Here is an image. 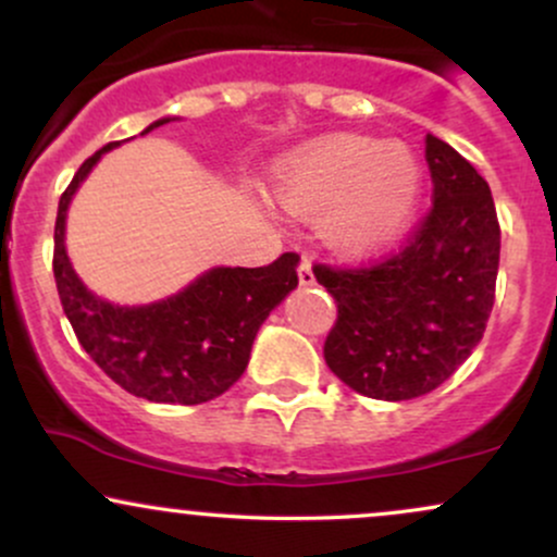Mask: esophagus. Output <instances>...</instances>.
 Masks as SVG:
<instances>
[{"label":"esophagus","mask_w":557,"mask_h":557,"mask_svg":"<svg viewBox=\"0 0 557 557\" xmlns=\"http://www.w3.org/2000/svg\"><path fill=\"white\" fill-rule=\"evenodd\" d=\"M298 283L304 287H311L317 285V277H314V270H311V261L306 257H300V267H298Z\"/></svg>","instance_id":"obj_1"}]
</instances>
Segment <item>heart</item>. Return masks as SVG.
I'll return each mask as SVG.
<instances>
[{"label": "heart", "instance_id": "b5f03b06", "mask_svg": "<svg viewBox=\"0 0 557 557\" xmlns=\"http://www.w3.org/2000/svg\"><path fill=\"white\" fill-rule=\"evenodd\" d=\"M272 185L290 212L322 214L319 227L337 251L369 257L413 225L424 170L403 140L337 133L287 157Z\"/></svg>", "mask_w": 557, "mask_h": 557}]
</instances>
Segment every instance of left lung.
<instances>
[{
  "label": "left lung",
  "mask_w": 557,
  "mask_h": 557,
  "mask_svg": "<svg viewBox=\"0 0 557 557\" xmlns=\"http://www.w3.org/2000/svg\"><path fill=\"white\" fill-rule=\"evenodd\" d=\"M434 207L403 251L363 270L314 267L337 304L324 361L376 400L432 393L469 359L495 304L500 225L490 185L426 133Z\"/></svg>",
  "instance_id": "left-lung-1"
}]
</instances>
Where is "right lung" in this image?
Here are the masks:
<instances>
[{
  "instance_id": "obj_1",
  "label": "right lung",
  "mask_w": 557,
  "mask_h": 557,
  "mask_svg": "<svg viewBox=\"0 0 557 557\" xmlns=\"http://www.w3.org/2000/svg\"><path fill=\"white\" fill-rule=\"evenodd\" d=\"M177 117H159L140 136ZM107 144L81 164L60 198L54 225V280L75 335L101 372L136 398L198 406L230 389L246 372L251 345L272 309L298 287V257L270 267H212L151 304L120 306L88 290L67 257L65 225L73 196L91 175Z\"/></svg>"
}]
</instances>
